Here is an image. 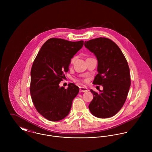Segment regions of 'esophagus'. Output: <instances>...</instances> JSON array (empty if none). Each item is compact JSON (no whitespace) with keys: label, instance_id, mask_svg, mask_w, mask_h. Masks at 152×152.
<instances>
[{"label":"esophagus","instance_id":"esophagus-1","mask_svg":"<svg viewBox=\"0 0 152 152\" xmlns=\"http://www.w3.org/2000/svg\"><path fill=\"white\" fill-rule=\"evenodd\" d=\"M88 91V89L87 87H80V92H86Z\"/></svg>","mask_w":152,"mask_h":152}]
</instances>
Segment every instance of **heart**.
I'll return each mask as SVG.
<instances>
[{"label": "heart", "instance_id": "b5f03b06", "mask_svg": "<svg viewBox=\"0 0 152 152\" xmlns=\"http://www.w3.org/2000/svg\"><path fill=\"white\" fill-rule=\"evenodd\" d=\"M75 57H73L72 59H71V64H72V63H74V62L75 61Z\"/></svg>", "mask_w": 152, "mask_h": 152}]
</instances>
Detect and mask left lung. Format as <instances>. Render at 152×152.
Listing matches in <instances>:
<instances>
[{
  "mask_svg": "<svg viewBox=\"0 0 152 152\" xmlns=\"http://www.w3.org/2000/svg\"><path fill=\"white\" fill-rule=\"evenodd\" d=\"M85 47L98 60L93 84L104 89L97 93L91 89L94 98L89 105L91 113L99 118L116 115L125 104L130 86V70L119 47L111 40L100 37L85 42Z\"/></svg>",
  "mask_w": 152,
  "mask_h": 152,
  "instance_id": "left-lung-1",
  "label": "left lung"
}]
</instances>
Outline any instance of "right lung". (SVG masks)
Instances as JSON below:
<instances>
[{
  "mask_svg": "<svg viewBox=\"0 0 152 152\" xmlns=\"http://www.w3.org/2000/svg\"><path fill=\"white\" fill-rule=\"evenodd\" d=\"M83 41L70 42L51 38L38 53L31 69L30 94L38 112L47 120L58 121L68 115L79 88L69 83L60 87L71 58L83 47Z\"/></svg>",
  "mask_w": 152,
  "mask_h": 152,
  "instance_id": "obj_1",
  "label": "right lung"
}]
</instances>
